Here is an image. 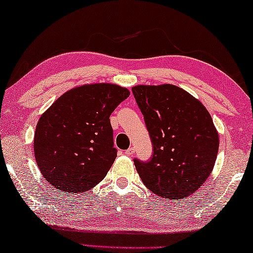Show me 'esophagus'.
Listing matches in <instances>:
<instances>
[{
    "label": "esophagus",
    "mask_w": 253,
    "mask_h": 253,
    "mask_svg": "<svg viewBox=\"0 0 253 253\" xmlns=\"http://www.w3.org/2000/svg\"><path fill=\"white\" fill-rule=\"evenodd\" d=\"M133 154H134V149L133 148H129V149H126V156H132Z\"/></svg>",
    "instance_id": "34e87169"
}]
</instances>
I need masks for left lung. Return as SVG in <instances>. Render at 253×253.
Segmentation results:
<instances>
[{"label":"left lung","instance_id":"1","mask_svg":"<svg viewBox=\"0 0 253 253\" xmlns=\"http://www.w3.org/2000/svg\"><path fill=\"white\" fill-rule=\"evenodd\" d=\"M132 93L154 146L148 163L134 159L143 184L169 200L192 195L212 172L220 144L209 111L171 84L136 85Z\"/></svg>","mask_w":253,"mask_h":253}]
</instances>
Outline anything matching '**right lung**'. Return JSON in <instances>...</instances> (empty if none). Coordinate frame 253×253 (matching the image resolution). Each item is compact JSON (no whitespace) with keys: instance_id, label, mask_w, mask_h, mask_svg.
Instances as JSON below:
<instances>
[{"instance_id":"add662e5","label":"right lung","mask_w":253,"mask_h":253,"mask_svg":"<svg viewBox=\"0 0 253 253\" xmlns=\"http://www.w3.org/2000/svg\"><path fill=\"white\" fill-rule=\"evenodd\" d=\"M129 95L122 86L97 83L69 89L52 103L33 140L45 180L69 194L87 192L104 179L117 158L110 115Z\"/></svg>"}]
</instances>
